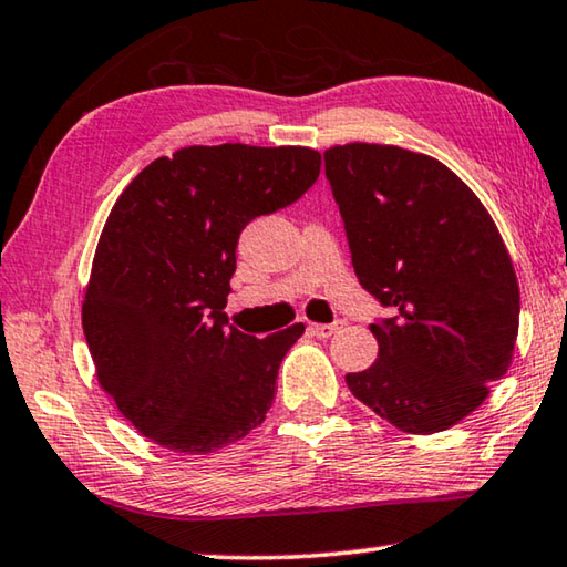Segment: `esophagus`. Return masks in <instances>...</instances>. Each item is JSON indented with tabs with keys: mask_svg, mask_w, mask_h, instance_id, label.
<instances>
[{
	"mask_svg": "<svg viewBox=\"0 0 567 567\" xmlns=\"http://www.w3.org/2000/svg\"><path fill=\"white\" fill-rule=\"evenodd\" d=\"M341 327H344V321H337V323H309V331L313 337L319 339H329L331 333H337Z\"/></svg>",
	"mask_w": 567,
	"mask_h": 567,
	"instance_id": "obj_1",
	"label": "esophagus"
}]
</instances>
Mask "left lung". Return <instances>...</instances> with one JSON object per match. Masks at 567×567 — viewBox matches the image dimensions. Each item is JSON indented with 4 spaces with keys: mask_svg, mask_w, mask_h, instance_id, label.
I'll use <instances>...</instances> for the list:
<instances>
[{
    "mask_svg": "<svg viewBox=\"0 0 567 567\" xmlns=\"http://www.w3.org/2000/svg\"><path fill=\"white\" fill-rule=\"evenodd\" d=\"M323 161L359 284L396 311L369 327L379 354L347 374L349 392L406 434L450 430L513 364L519 289L505 240L437 157L347 143Z\"/></svg>",
    "mask_w": 567,
    "mask_h": 567,
    "instance_id": "8db88e82",
    "label": "left lung"
}]
</instances>
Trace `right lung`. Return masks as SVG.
Returning <instances> with one entry per match:
<instances>
[{"label": "right lung", "mask_w": 567, "mask_h": 567, "mask_svg": "<svg viewBox=\"0 0 567 567\" xmlns=\"http://www.w3.org/2000/svg\"><path fill=\"white\" fill-rule=\"evenodd\" d=\"M313 147L185 145L120 193L82 301L95 377L125 420L165 450L208 454L271 410L278 364L303 323L266 339L230 327L240 230L319 178Z\"/></svg>", "instance_id": "obj_1"}]
</instances>
